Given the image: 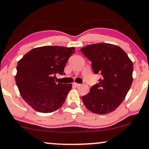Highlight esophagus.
I'll return each instance as SVG.
<instances>
[{"instance_id":"esophagus-1","label":"esophagus","mask_w":149,"mask_h":149,"mask_svg":"<svg viewBox=\"0 0 149 149\" xmlns=\"http://www.w3.org/2000/svg\"><path fill=\"white\" fill-rule=\"evenodd\" d=\"M73 85H74V86L75 87H79V86H81V84H77V83H74V84H73Z\"/></svg>"}]
</instances>
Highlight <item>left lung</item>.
Listing matches in <instances>:
<instances>
[{"label":"left lung","instance_id":"left-lung-1","mask_svg":"<svg viewBox=\"0 0 149 149\" xmlns=\"http://www.w3.org/2000/svg\"><path fill=\"white\" fill-rule=\"evenodd\" d=\"M81 51L92 62L94 74L102 76L99 83L82 96L83 103L94 113L105 114L114 111L124 100L132 84V61L121 48L111 44H91Z\"/></svg>","mask_w":149,"mask_h":149}]
</instances>
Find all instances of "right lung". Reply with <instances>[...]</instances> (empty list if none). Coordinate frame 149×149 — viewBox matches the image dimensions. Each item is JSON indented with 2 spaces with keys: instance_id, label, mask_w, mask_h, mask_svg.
Instances as JSON below:
<instances>
[{
  "instance_id": "obj_1",
  "label": "right lung",
  "mask_w": 149,
  "mask_h": 149,
  "mask_svg": "<svg viewBox=\"0 0 149 149\" xmlns=\"http://www.w3.org/2000/svg\"><path fill=\"white\" fill-rule=\"evenodd\" d=\"M74 48L46 46L33 49L17 65L15 83L23 99L37 111L50 113L60 108L72 84L57 81Z\"/></svg>"
}]
</instances>
